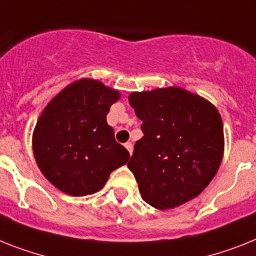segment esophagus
<instances>
[{"instance_id": "esophagus-1", "label": "esophagus", "mask_w": 256, "mask_h": 256, "mask_svg": "<svg viewBox=\"0 0 256 256\" xmlns=\"http://www.w3.org/2000/svg\"><path fill=\"white\" fill-rule=\"evenodd\" d=\"M124 147H126V150L128 151V154H132V150H134V148H132V143L128 142V143H124Z\"/></svg>"}]
</instances>
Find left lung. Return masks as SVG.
<instances>
[{
	"mask_svg": "<svg viewBox=\"0 0 256 256\" xmlns=\"http://www.w3.org/2000/svg\"><path fill=\"white\" fill-rule=\"evenodd\" d=\"M128 102L142 120V136L128 169L143 200L158 210L184 204L212 181L224 156L218 108L181 87L132 92Z\"/></svg>",
	"mask_w": 256,
	"mask_h": 256,
	"instance_id": "8db88e82",
	"label": "left lung"
}]
</instances>
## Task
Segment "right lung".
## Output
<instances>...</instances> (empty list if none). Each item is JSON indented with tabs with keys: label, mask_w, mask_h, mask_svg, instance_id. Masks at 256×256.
I'll return each mask as SVG.
<instances>
[{
	"label": "right lung",
	"mask_w": 256,
	"mask_h": 256,
	"mask_svg": "<svg viewBox=\"0 0 256 256\" xmlns=\"http://www.w3.org/2000/svg\"><path fill=\"white\" fill-rule=\"evenodd\" d=\"M117 90L100 80L82 78L52 98L32 134L36 164L53 186L72 196H84L104 188L114 169L130 154L114 139L106 122Z\"/></svg>",
	"instance_id": "obj_1"
}]
</instances>
